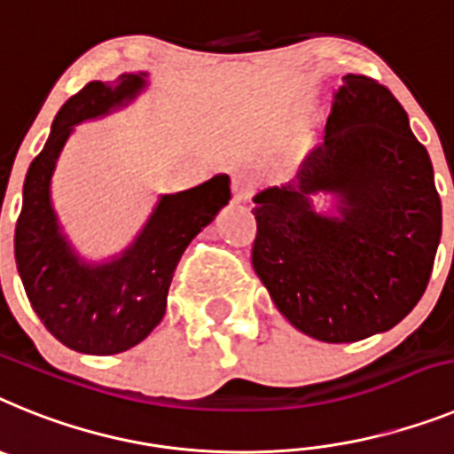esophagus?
I'll use <instances>...</instances> for the list:
<instances>
[{
  "label": "esophagus",
  "instance_id": "1",
  "mask_svg": "<svg viewBox=\"0 0 454 454\" xmlns=\"http://www.w3.org/2000/svg\"><path fill=\"white\" fill-rule=\"evenodd\" d=\"M255 189V180L251 178L249 173H238L232 178V199L235 200H247Z\"/></svg>",
  "mask_w": 454,
  "mask_h": 454
}]
</instances>
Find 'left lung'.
Segmentation results:
<instances>
[{
  "mask_svg": "<svg viewBox=\"0 0 454 454\" xmlns=\"http://www.w3.org/2000/svg\"><path fill=\"white\" fill-rule=\"evenodd\" d=\"M320 191L341 196L340 220L314 215L309 196ZM254 203V270L306 336L364 340L423 297L441 239L434 171L407 112L372 77L347 74L325 141Z\"/></svg>",
  "mask_w": 454,
  "mask_h": 454,
  "instance_id": "1",
  "label": "left lung"
}]
</instances>
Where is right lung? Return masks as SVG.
<instances>
[{"label":"right lung","mask_w":454,"mask_h":454,"mask_svg":"<svg viewBox=\"0 0 454 454\" xmlns=\"http://www.w3.org/2000/svg\"><path fill=\"white\" fill-rule=\"evenodd\" d=\"M145 73L89 82L59 109L45 148L27 171L15 223L20 278L45 329L82 354H118L161 322L173 271L187 244L231 200V178L215 176L180 194L161 196L123 258L89 267L61 238L50 205V178L74 123L107 114L145 86Z\"/></svg>","instance_id":"obj_1"}]
</instances>
